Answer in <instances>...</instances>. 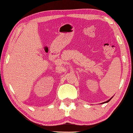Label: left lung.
I'll use <instances>...</instances> for the list:
<instances>
[{"instance_id":"obj_1","label":"left lung","mask_w":133,"mask_h":133,"mask_svg":"<svg viewBox=\"0 0 133 133\" xmlns=\"http://www.w3.org/2000/svg\"><path fill=\"white\" fill-rule=\"evenodd\" d=\"M111 99H112V98H111V99H109V100H108V101H106V102H104V103H108V102H109V101H110V100Z\"/></svg>"}]
</instances>
